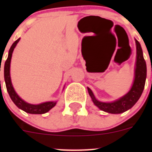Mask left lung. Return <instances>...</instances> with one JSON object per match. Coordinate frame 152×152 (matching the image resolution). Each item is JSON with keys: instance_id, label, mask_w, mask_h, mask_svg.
Segmentation results:
<instances>
[{"instance_id": "left-lung-1", "label": "left lung", "mask_w": 152, "mask_h": 152, "mask_svg": "<svg viewBox=\"0 0 152 152\" xmlns=\"http://www.w3.org/2000/svg\"><path fill=\"white\" fill-rule=\"evenodd\" d=\"M136 45V61L135 66V76L131 88L127 94L113 102H102L95 97L94 93L88 88V93L94 105L98 108L112 114H119L131 109L139 100L145 84L147 76V67L143 57L140 43L135 39Z\"/></svg>"}]
</instances>
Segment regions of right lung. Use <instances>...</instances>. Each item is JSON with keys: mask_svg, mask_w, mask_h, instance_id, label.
<instances>
[{"mask_svg": "<svg viewBox=\"0 0 152 152\" xmlns=\"http://www.w3.org/2000/svg\"><path fill=\"white\" fill-rule=\"evenodd\" d=\"M20 38L16 40L10 47L9 52H8V57L5 61L4 67V80L6 84V88L7 90V92L11 98L12 101L14 103L16 106L19 109L25 111L26 113L30 114H43L45 113L49 112L51 109L53 108L56 105L57 101H48L44 102V103H39V104H31L27 103L25 100H23L21 97H20L17 92L15 91L14 88L12 84L11 78H10V61H11V58L13 52L15 49L16 45L19 42Z\"/></svg>", "mask_w": 152, "mask_h": 152, "instance_id": "obj_1", "label": "right lung"}]
</instances>
